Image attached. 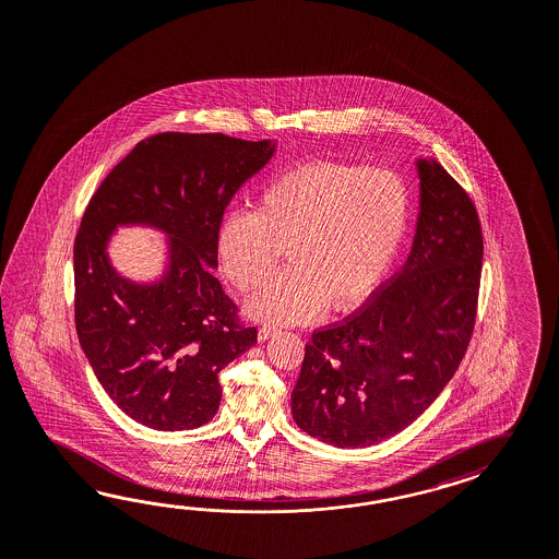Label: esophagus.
I'll return each mask as SVG.
<instances>
[{"label": "esophagus", "mask_w": 559, "mask_h": 559, "mask_svg": "<svg viewBox=\"0 0 559 559\" xmlns=\"http://www.w3.org/2000/svg\"><path fill=\"white\" fill-rule=\"evenodd\" d=\"M274 333H276V328H271V325H262V328L259 329V341L271 340Z\"/></svg>", "instance_id": "esophagus-1"}]
</instances>
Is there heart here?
I'll list each match as a JSON object with an SVG mask.
<instances>
[{
  "instance_id": "obj_1",
  "label": "heart",
  "mask_w": 559,
  "mask_h": 559,
  "mask_svg": "<svg viewBox=\"0 0 559 559\" xmlns=\"http://www.w3.org/2000/svg\"><path fill=\"white\" fill-rule=\"evenodd\" d=\"M409 224V191L394 171L354 164L299 165L271 181L254 212L222 222V271L240 290L286 273L246 305L269 323H305L328 309L361 305L392 269Z\"/></svg>"
}]
</instances>
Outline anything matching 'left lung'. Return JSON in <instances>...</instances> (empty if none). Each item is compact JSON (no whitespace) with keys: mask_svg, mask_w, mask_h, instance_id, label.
<instances>
[{"mask_svg":"<svg viewBox=\"0 0 559 559\" xmlns=\"http://www.w3.org/2000/svg\"><path fill=\"white\" fill-rule=\"evenodd\" d=\"M420 214L400 273L341 323L313 331L290 395L302 432L337 449L402 432L461 366L477 319L483 230L468 193L418 159Z\"/></svg>","mask_w":559,"mask_h":559,"instance_id":"1","label":"left lung"}]
</instances>
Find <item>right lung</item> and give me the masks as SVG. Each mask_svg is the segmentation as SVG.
I'll return each mask as SVG.
<instances>
[{
    "instance_id": "right-lung-1",
    "label": "right lung",
    "mask_w": 559,
    "mask_h": 559,
    "mask_svg": "<svg viewBox=\"0 0 559 559\" xmlns=\"http://www.w3.org/2000/svg\"><path fill=\"white\" fill-rule=\"evenodd\" d=\"M273 153L269 139L159 133L136 143L86 205L74 242L76 333L96 380L135 423L165 432L210 423L219 371L257 343L210 269L226 205ZM127 223L170 236L168 273L151 286L109 264L108 238Z\"/></svg>"
}]
</instances>
